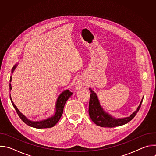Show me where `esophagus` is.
I'll list each match as a JSON object with an SVG mask.
<instances>
[{"label": "esophagus", "instance_id": "obj_1", "mask_svg": "<svg viewBox=\"0 0 156 156\" xmlns=\"http://www.w3.org/2000/svg\"><path fill=\"white\" fill-rule=\"evenodd\" d=\"M86 85V83L84 81H83L82 80H78L76 83H75V88L78 90V89L81 88L82 87Z\"/></svg>", "mask_w": 156, "mask_h": 156}]
</instances>
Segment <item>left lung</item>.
Returning a JSON list of instances; mask_svg holds the SVG:
<instances>
[{"instance_id": "8db88e82", "label": "left lung", "mask_w": 156, "mask_h": 156, "mask_svg": "<svg viewBox=\"0 0 156 156\" xmlns=\"http://www.w3.org/2000/svg\"><path fill=\"white\" fill-rule=\"evenodd\" d=\"M90 92V103H89V115L92 121L97 125L102 127H108L113 128L115 126H119L123 125L129 121H131L135 117L140 108L141 107L143 98L141 101L136 108V110L133 112L129 117L117 119L112 117L109 114L105 112L104 108L100 104L98 97L96 93L92 90V88H89Z\"/></svg>"}]
</instances>
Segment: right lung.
I'll return each instance as SVG.
<instances>
[{
    "label": "right lung",
    "instance_id": "right-lung-1",
    "mask_svg": "<svg viewBox=\"0 0 156 156\" xmlns=\"http://www.w3.org/2000/svg\"><path fill=\"white\" fill-rule=\"evenodd\" d=\"M18 64V63H16L13 66V67L12 69V73H13ZM11 81H12V76L10 78V82H11ZM9 87H10V91H11L12 85L10 83L9 85ZM72 94H73V93L72 92H70L69 90H65L62 93H60V94L58 96V97L56 101V102H55V113H54V115H52L46 119L39 120V121H32V120H29L26 116H25L23 114L20 112V111L18 109V108L15 105V104L13 103V102L12 99L10 94V100H11V102H12V104L13 107L16 110L18 116L21 119V120L30 126L41 129V128H51V127H53L54 125H55L57 123V122L59 121L60 119L61 118V117L62 115V114L63 112V108H64V106H65V104L66 101L69 99V98Z\"/></svg>",
    "mask_w": 156,
    "mask_h": 156
}]
</instances>
